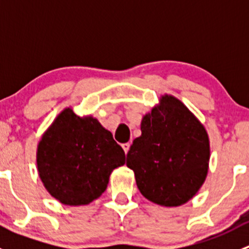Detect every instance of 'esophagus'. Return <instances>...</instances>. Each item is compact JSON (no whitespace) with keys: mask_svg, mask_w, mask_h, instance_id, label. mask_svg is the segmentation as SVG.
<instances>
[{"mask_svg":"<svg viewBox=\"0 0 249 249\" xmlns=\"http://www.w3.org/2000/svg\"><path fill=\"white\" fill-rule=\"evenodd\" d=\"M130 145H131V144H130V143H123V144H122V147H123V149H124V152H125V153H127V152H129V149H130Z\"/></svg>","mask_w":249,"mask_h":249,"instance_id":"esophagus-1","label":"esophagus"}]
</instances>
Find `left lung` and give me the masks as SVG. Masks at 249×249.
I'll list each match as a JSON object with an SVG mask.
<instances>
[{
    "instance_id": "obj_1",
    "label": "left lung",
    "mask_w": 249,
    "mask_h": 249,
    "mask_svg": "<svg viewBox=\"0 0 249 249\" xmlns=\"http://www.w3.org/2000/svg\"><path fill=\"white\" fill-rule=\"evenodd\" d=\"M126 155L141 194L165 207L193 199L205 182L210 140L205 126L172 95H164L141 122Z\"/></svg>"
}]
</instances>
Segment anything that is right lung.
<instances>
[{
    "instance_id": "obj_1",
    "label": "right lung",
    "mask_w": 249,
    "mask_h": 249,
    "mask_svg": "<svg viewBox=\"0 0 249 249\" xmlns=\"http://www.w3.org/2000/svg\"><path fill=\"white\" fill-rule=\"evenodd\" d=\"M125 164L123 148L91 115L65 108L37 147V170L50 195L64 205H88L106 190L114 169Z\"/></svg>"
}]
</instances>
